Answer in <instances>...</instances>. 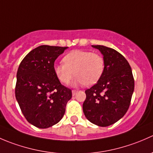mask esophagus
Segmentation results:
<instances>
[{
	"label": "esophagus",
	"mask_w": 153,
	"mask_h": 153,
	"mask_svg": "<svg viewBox=\"0 0 153 153\" xmlns=\"http://www.w3.org/2000/svg\"><path fill=\"white\" fill-rule=\"evenodd\" d=\"M77 92H78V91H77V90H75V89H73V90L72 91V95H73V96H74V95H76Z\"/></svg>",
	"instance_id": "esophagus-1"
}]
</instances>
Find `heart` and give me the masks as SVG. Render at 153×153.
<instances>
[{"label": "heart", "instance_id": "b5f03b06", "mask_svg": "<svg viewBox=\"0 0 153 153\" xmlns=\"http://www.w3.org/2000/svg\"><path fill=\"white\" fill-rule=\"evenodd\" d=\"M63 62L54 65V72L58 80L65 84L75 75L73 85L95 84L103 75L105 65L101 54L86 50L71 51L64 57Z\"/></svg>", "mask_w": 153, "mask_h": 153}]
</instances>
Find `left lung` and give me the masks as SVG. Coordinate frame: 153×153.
Masks as SVG:
<instances>
[{"label":"left lung","mask_w":153,"mask_h":153,"mask_svg":"<svg viewBox=\"0 0 153 153\" xmlns=\"http://www.w3.org/2000/svg\"><path fill=\"white\" fill-rule=\"evenodd\" d=\"M104 56V70L99 81L86 89L83 111L92 124L108 126L127 112L134 91L132 69L126 58L112 48L92 45Z\"/></svg>","instance_id":"left-lung-1"}]
</instances>
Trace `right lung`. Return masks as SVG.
Segmentation results:
<instances>
[{
	"mask_svg": "<svg viewBox=\"0 0 153 153\" xmlns=\"http://www.w3.org/2000/svg\"><path fill=\"white\" fill-rule=\"evenodd\" d=\"M68 47L42 45L22 60L17 72L15 97L29 123L46 129L64 116L72 90L63 86L54 72V64Z\"/></svg>",
	"mask_w": 153,
	"mask_h": 153,
	"instance_id": "1",
	"label": "right lung"
}]
</instances>
